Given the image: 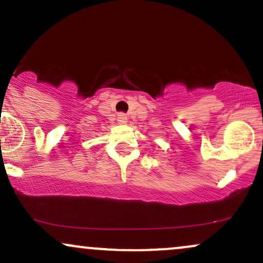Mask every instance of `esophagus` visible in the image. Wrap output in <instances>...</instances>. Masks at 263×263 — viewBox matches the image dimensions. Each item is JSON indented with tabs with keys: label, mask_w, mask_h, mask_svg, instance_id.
<instances>
[{
	"label": "esophagus",
	"mask_w": 263,
	"mask_h": 263,
	"mask_svg": "<svg viewBox=\"0 0 263 263\" xmlns=\"http://www.w3.org/2000/svg\"><path fill=\"white\" fill-rule=\"evenodd\" d=\"M117 121H119V123H121V125H125V123L127 122V116H126L125 114H120L119 116H117Z\"/></svg>",
	"instance_id": "34e87169"
}]
</instances>
